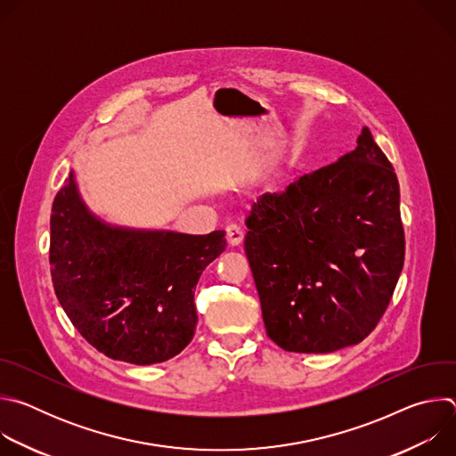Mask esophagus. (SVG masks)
Instances as JSON below:
<instances>
[{
	"label": "esophagus",
	"mask_w": 456,
	"mask_h": 456,
	"mask_svg": "<svg viewBox=\"0 0 456 456\" xmlns=\"http://www.w3.org/2000/svg\"><path fill=\"white\" fill-rule=\"evenodd\" d=\"M225 231H227V240H229V243L238 245V243L243 241L245 231H243V227H241L240 224H229Z\"/></svg>",
	"instance_id": "esophagus-1"
}]
</instances>
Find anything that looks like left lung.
Wrapping results in <instances>:
<instances>
[{"mask_svg": "<svg viewBox=\"0 0 456 456\" xmlns=\"http://www.w3.org/2000/svg\"><path fill=\"white\" fill-rule=\"evenodd\" d=\"M399 204L394 166L368 127L354 151L254 204L245 254L278 346L329 354L371 334L404 265Z\"/></svg>", "mask_w": 456, "mask_h": 456, "instance_id": "left-lung-1", "label": "left lung"}]
</instances>
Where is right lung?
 <instances>
[{
    "mask_svg": "<svg viewBox=\"0 0 456 456\" xmlns=\"http://www.w3.org/2000/svg\"><path fill=\"white\" fill-rule=\"evenodd\" d=\"M224 236L110 227L88 213L70 173L50 215L55 296L77 332L106 357L167 361L197 330L194 289L225 250Z\"/></svg>",
    "mask_w": 456,
    "mask_h": 456,
    "instance_id": "1",
    "label": "right lung"
}]
</instances>
